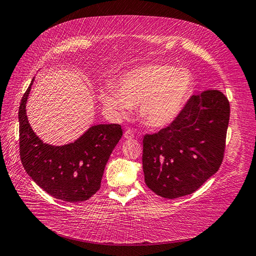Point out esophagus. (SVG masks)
I'll use <instances>...</instances> for the list:
<instances>
[{
    "label": "esophagus",
    "mask_w": 256,
    "mask_h": 256,
    "mask_svg": "<svg viewBox=\"0 0 256 256\" xmlns=\"http://www.w3.org/2000/svg\"><path fill=\"white\" fill-rule=\"evenodd\" d=\"M124 138H128V140H131V138H134V133L133 131H131V130H126V131L124 132Z\"/></svg>",
    "instance_id": "1"
}]
</instances>
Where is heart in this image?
<instances>
[{"instance_id":"b5f03b06","label":"heart","mask_w":256,"mask_h":256,"mask_svg":"<svg viewBox=\"0 0 256 256\" xmlns=\"http://www.w3.org/2000/svg\"><path fill=\"white\" fill-rule=\"evenodd\" d=\"M194 86L187 68L166 64H150L130 70L116 82V90L106 89L100 99L118 118L126 116L140 106L142 121L150 128L168 126L178 118Z\"/></svg>"}]
</instances>
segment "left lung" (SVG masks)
<instances>
[{
  "label": "left lung",
  "mask_w": 256,
  "mask_h": 256,
  "mask_svg": "<svg viewBox=\"0 0 256 256\" xmlns=\"http://www.w3.org/2000/svg\"><path fill=\"white\" fill-rule=\"evenodd\" d=\"M230 103L220 90L192 96L170 125L143 140L145 184L162 198L194 192L224 160Z\"/></svg>",
  "instance_id": "left-lung-1"
}]
</instances>
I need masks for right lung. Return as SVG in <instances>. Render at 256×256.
Wrapping results in <instances>:
<instances>
[{"label":"right lung","mask_w":256,"mask_h":256,"mask_svg":"<svg viewBox=\"0 0 256 256\" xmlns=\"http://www.w3.org/2000/svg\"><path fill=\"white\" fill-rule=\"evenodd\" d=\"M32 81L18 108L20 155L24 170L52 197L68 202L88 200L101 187L104 167L123 134L121 125H94L74 143L46 144L32 131L26 116Z\"/></svg>","instance_id":"obj_1"}]
</instances>
